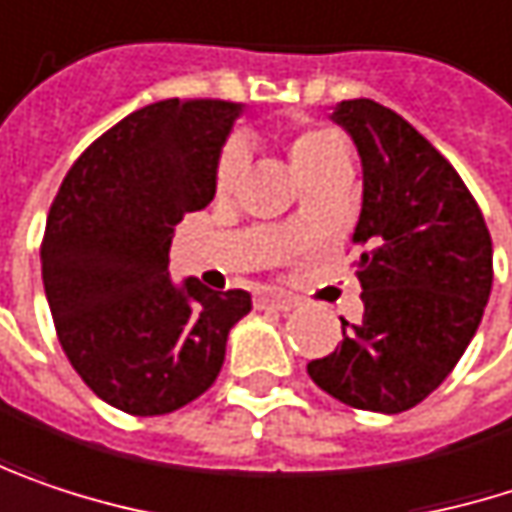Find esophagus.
<instances>
[{"instance_id": "34e87169", "label": "esophagus", "mask_w": 512, "mask_h": 512, "mask_svg": "<svg viewBox=\"0 0 512 512\" xmlns=\"http://www.w3.org/2000/svg\"><path fill=\"white\" fill-rule=\"evenodd\" d=\"M257 307H275V310H293L299 299L296 296H290V293H284V290H278V287H263V290H257L255 296Z\"/></svg>"}]
</instances>
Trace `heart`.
I'll return each instance as SVG.
<instances>
[{
  "instance_id": "b5f03b06",
  "label": "heart",
  "mask_w": 512,
  "mask_h": 512,
  "mask_svg": "<svg viewBox=\"0 0 512 512\" xmlns=\"http://www.w3.org/2000/svg\"><path fill=\"white\" fill-rule=\"evenodd\" d=\"M287 155H290V163L296 169V175L302 178L304 184L313 181L316 175L322 172H331L337 166H349V149L343 143V137L334 131V128H304V131H296L287 143ZM243 146L234 140L228 143L222 152H219V161H216V187L225 193L234 187L240 169H243ZM299 228L296 219L287 222V234H293Z\"/></svg>"
}]
</instances>
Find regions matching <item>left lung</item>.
Wrapping results in <instances>:
<instances>
[{
	"label": "left lung",
	"instance_id": "1",
	"mask_svg": "<svg viewBox=\"0 0 512 512\" xmlns=\"http://www.w3.org/2000/svg\"><path fill=\"white\" fill-rule=\"evenodd\" d=\"M331 119L363 163L351 237L363 319H343V343L307 375L349 407L401 413L472 343L492 290V240L457 169L407 119L372 99L340 102Z\"/></svg>",
	"mask_w": 512,
	"mask_h": 512
}]
</instances>
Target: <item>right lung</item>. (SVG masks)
<instances>
[{
	"label": "right lung",
	"mask_w": 512,
	"mask_h": 512,
	"mask_svg": "<svg viewBox=\"0 0 512 512\" xmlns=\"http://www.w3.org/2000/svg\"><path fill=\"white\" fill-rule=\"evenodd\" d=\"M243 105L163 99L108 128L67 172L40 246L61 349L81 381L131 416L172 413L216 381L246 290L169 278L184 213L208 208Z\"/></svg>",
	"instance_id": "right-lung-1"
}]
</instances>
